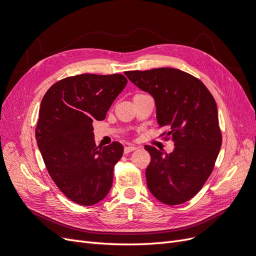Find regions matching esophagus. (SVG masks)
Listing matches in <instances>:
<instances>
[{"mask_svg": "<svg viewBox=\"0 0 256 256\" xmlns=\"http://www.w3.org/2000/svg\"><path fill=\"white\" fill-rule=\"evenodd\" d=\"M136 148L134 147V146H127V147H125V149H124V152H125V154H127V153H129V152H131V151H134Z\"/></svg>", "mask_w": 256, "mask_h": 256, "instance_id": "obj_1", "label": "esophagus"}]
</instances>
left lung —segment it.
I'll return each mask as SVG.
<instances>
[{
	"label": "left lung",
	"mask_w": 256,
	"mask_h": 256,
	"mask_svg": "<svg viewBox=\"0 0 256 256\" xmlns=\"http://www.w3.org/2000/svg\"><path fill=\"white\" fill-rule=\"evenodd\" d=\"M127 78L156 100L160 136L174 142L171 153L145 146L151 162L146 169L150 192L166 205L191 200L205 185L222 146L218 106L198 78L176 68L127 71Z\"/></svg>",
	"instance_id": "1"
}]
</instances>
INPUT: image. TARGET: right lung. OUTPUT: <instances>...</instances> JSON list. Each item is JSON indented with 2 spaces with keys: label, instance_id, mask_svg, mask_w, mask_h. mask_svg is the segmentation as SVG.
Returning a JSON list of instances; mask_svg holds the SVG:
<instances>
[{
  "label": "right lung",
  "instance_id": "1",
  "mask_svg": "<svg viewBox=\"0 0 256 256\" xmlns=\"http://www.w3.org/2000/svg\"><path fill=\"white\" fill-rule=\"evenodd\" d=\"M127 84L122 74H84L51 86L40 103L36 138L49 176L64 196L91 206L108 194L122 145H96L94 120H103Z\"/></svg>",
  "mask_w": 256,
  "mask_h": 256
}]
</instances>
